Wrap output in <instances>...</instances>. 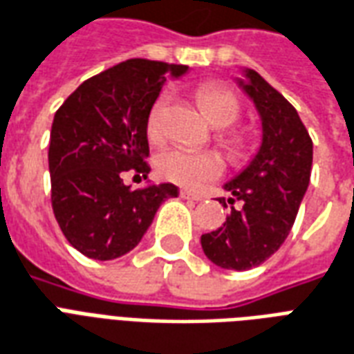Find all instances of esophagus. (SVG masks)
I'll return each instance as SVG.
<instances>
[{
	"instance_id": "1",
	"label": "esophagus",
	"mask_w": 354,
	"mask_h": 354,
	"mask_svg": "<svg viewBox=\"0 0 354 354\" xmlns=\"http://www.w3.org/2000/svg\"><path fill=\"white\" fill-rule=\"evenodd\" d=\"M179 196L183 199H190V201H201V196H198V194L190 192V190H180Z\"/></svg>"
}]
</instances>
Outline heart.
Wrapping results in <instances>:
<instances>
[{"mask_svg":"<svg viewBox=\"0 0 354 354\" xmlns=\"http://www.w3.org/2000/svg\"><path fill=\"white\" fill-rule=\"evenodd\" d=\"M196 100L212 127L224 129L237 121L241 111L239 98L227 86L214 82L203 84L196 91ZM166 95H162L149 110L145 129L151 142H158L162 136V117L166 110ZM222 140L225 147L233 153H239L244 147V136L239 132H227ZM156 171L162 179L175 183L179 187L198 188L207 180L218 179L224 171V164L212 153H190L185 149H167L156 158Z\"/></svg>","mask_w":354,"mask_h":354,"instance_id":"obj_1","label":"heart"}]
</instances>
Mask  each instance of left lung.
Listing matches in <instances>:
<instances>
[{
	"label": "left lung",
	"mask_w": 354,
	"mask_h": 354,
	"mask_svg": "<svg viewBox=\"0 0 354 354\" xmlns=\"http://www.w3.org/2000/svg\"><path fill=\"white\" fill-rule=\"evenodd\" d=\"M239 86L261 117V145L243 171L225 183L241 209L231 207L218 230L201 235V248L214 265L230 270H248L280 248L293 227L300 201L310 185L313 143L299 113L281 93L246 68ZM224 207L225 199H218Z\"/></svg>",
	"instance_id": "obj_1"
}]
</instances>
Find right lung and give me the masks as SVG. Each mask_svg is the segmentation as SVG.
Wrapping results in <instances>:
<instances>
[{"label":"right lung","instance_id":"obj_1","mask_svg":"<svg viewBox=\"0 0 354 354\" xmlns=\"http://www.w3.org/2000/svg\"><path fill=\"white\" fill-rule=\"evenodd\" d=\"M188 71L164 61L127 59L86 80L55 111L48 166L52 209L66 241L110 261L136 248L171 183L130 190L124 171L147 177V115L164 82Z\"/></svg>","mask_w":354,"mask_h":354}]
</instances>
